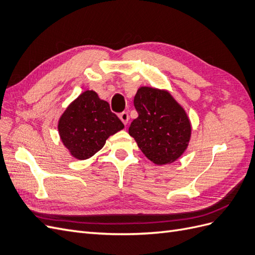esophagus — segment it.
Returning <instances> with one entry per match:
<instances>
[{
  "mask_svg": "<svg viewBox=\"0 0 255 255\" xmlns=\"http://www.w3.org/2000/svg\"><path fill=\"white\" fill-rule=\"evenodd\" d=\"M119 118H120V120L123 122V125H128V113H126V112H123V113H121L120 115H119Z\"/></svg>",
  "mask_w": 255,
  "mask_h": 255,
  "instance_id": "obj_1",
  "label": "esophagus"
}]
</instances>
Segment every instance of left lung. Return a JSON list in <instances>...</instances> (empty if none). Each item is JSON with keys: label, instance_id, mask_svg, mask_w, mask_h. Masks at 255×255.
I'll use <instances>...</instances> for the list:
<instances>
[{"label": "left lung", "instance_id": "obj_1", "mask_svg": "<svg viewBox=\"0 0 255 255\" xmlns=\"http://www.w3.org/2000/svg\"><path fill=\"white\" fill-rule=\"evenodd\" d=\"M134 106L138 117L128 128L138 148L157 166L174 163L186 151L191 123L182 105L166 89L141 86Z\"/></svg>", "mask_w": 255, "mask_h": 255}]
</instances>
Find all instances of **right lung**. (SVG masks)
Masks as SVG:
<instances>
[{
    "mask_svg": "<svg viewBox=\"0 0 255 255\" xmlns=\"http://www.w3.org/2000/svg\"><path fill=\"white\" fill-rule=\"evenodd\" d=\"M58 134L70 155L87 159L101 150L107 138L125 128L110 104L94 90H85L68 105L58 120Z\"/></svg>",
    "mask_w": 255,
    "mask_h": 255,
    "instance_id": "obj_1",
    "label": "right lung"
}]
</instances>
